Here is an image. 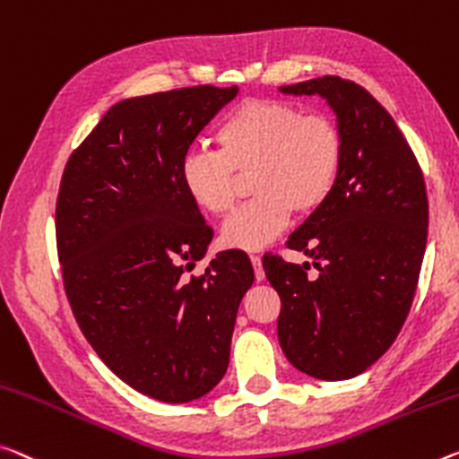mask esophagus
I'll return each instance as SVG.
<instances>
[{
    "label": "esophagus",
    "mask_w": 459,
    "mask_h": 459,
    "mask_svg": "<svg viewBox=\"0 0 459 459\" xmlns=\"http://www.w3.org/2000/svg\"><path fill=\"white\" fill-rule=\"evenodd\" d=\"M251 264H253V269H255V280L257 281H264L265 280V272H264V265H261V257L259 255H251Z\"/></svg>",
    "instance_id": "34e87169"
}]
</instances>
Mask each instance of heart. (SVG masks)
<instances>
[{
    "label": "heart",
    "mask_w": 459,
    "mask_h": 459,
    "mask_svg": "<svg viewBox=\"0 0 459 459\" xmlns=\"http://www.w3.org/2000/svg\"><path fill=\"white\" fill-rule=\"evenodd\" d=\"M218 151H190L181 181L195 206L224 214L235 206L241 178L251 177L255 200L222 227L230 249L259 251L296 214L316 212L331 198L343 165V134L331 116L307 114L280 100H247L216 130Z\"/></svg>",
    "instance_id": "obj_1"
}]
</instances>
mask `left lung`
<instances>
[{"mask_svg":"<svg viewBox=\"0 0 459 459\" xmlns=\"http://www.w3.org/2000/svg\"><path fill=\"white\" fill-rule=\"evenodd\" d=\"M321 96L343 134L337 186L288 238L310 265L264 255L278 290V339L288 361L318 380H349L388 351L409 316L427 247L423 171L392 116L361 85L337 75L283 85Z\"/></svg>","mask_w":459,"mask_h":459,"instance_id":"8db88e82","label":"left lung"}]
</instances>
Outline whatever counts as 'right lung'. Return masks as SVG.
Instances as JSON below:
<instances>
[{
  "label": "right lung",
  "instance_id": "right-lung-1",
  "mask_svg": "<svg viewBox=\"0 0 459 459\" xmlns=\"http://www.w3.org/2000/svg\"><path fill=\"white\" fill-rule=\"evenodd\" d=\"M237 93L194 85L122 100L63 171L56 251L73 315L122 382L161 403H190L222 380L238 304L255 278L237 249L184 278L214 232L181 165Z\"/></svg>",
  "mask_w": 459,
  "mask_h": 459
}]
</instances>
